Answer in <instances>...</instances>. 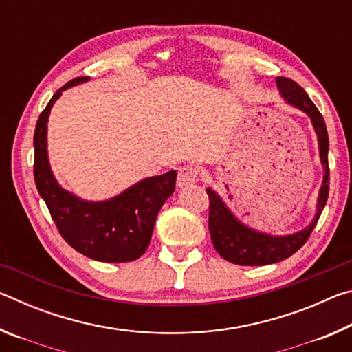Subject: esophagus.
I'll list each match as a JSON object with an SVG mask.
<instances>
[{"mask_svg": "<svg viewBox=\"0 0 352 352\" xmlns=\"http://www.w3.org/2000/svg\"><path fill=\"white\" fill-rule=\"evenodd\" d=\"M197 177H199V169L195 168V166H183V168H180V170H178L177 184L180 188L190 186V184L197 182Z\"/></svg>", "mask_w": 352, "mask_h": 352, "instance_id": "esophagus-1", "label": "esophagus"}]
</instances>
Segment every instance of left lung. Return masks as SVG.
<instances>
[{
    "label": "left lung",
    "mask_w": 352,
    "mask_h": 352,
    "mask_svg": "<svg viewBox=\"0 0 352 352\" xmlns=\"http://www.w3.org/2000/svg\"><path fill=\"white\" fill-rule=\"evenodd\" d=\"M276 87L285 102L311 118L312 127L318 140L320 162L324 172L323 183H321L318 192L317 211H315L312 222L301 231L285 236H273L250 228L248 225L242 223L231 212L216 190L206 188V192L210 195V220H208V225H210L212 245L223 259L237 265L275 264V262L287 259L289 256L298 252L305 245L315 225H317L320 214L327 201V194H329V166H327L329 138H327L324 119L317 107L314 105L311 98L307 96V93L296 82L287 79V77H276Z\"/></svg>",
    "instance_id": "left-lung-1"
}]
</instances>
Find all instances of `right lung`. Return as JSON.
<instances>
[{
  "label": "right lung",
  "instance_id": "obj_1",
  "mask_svg": "<svg viewBox=\"0 0 352 352\" xmlns=\"http://www.w3.org/2000/svg\"><path fill=\"white\" fill-rule=\"evenodd\" d=\"M90 77H76L57 90L38 116L34 133V178L58 233L76 252L100 262H129L146 252L155 220L175 190L177 170L142 178L115 197L88 201L63 189L47 160V118L62 91Z\"/></svg>",
  "mask_w": 352,
  "mask_h": 352
}]
</instances>
